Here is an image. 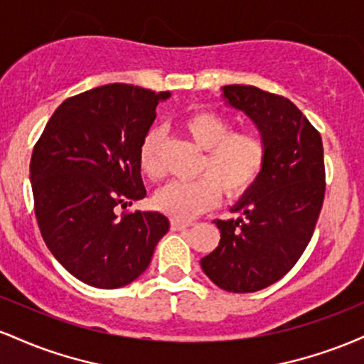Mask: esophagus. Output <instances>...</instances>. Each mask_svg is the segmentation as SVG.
<instances>
[{"label": "esophagus", "mask_w": 364, "mask_h": 364, "mask_svg": "<svg viewBox=\"0 0 364 364\" xmlns=\"http://www.w3.org/2000/svg\"><path fill=\"white\" fill-rule=\"evenodd\" d=\"M190 223H183V220H176V219H171V229L173 231H181V229L190 228Z\"/></svg>", "instance_id": "34e87169"}]
</instances>
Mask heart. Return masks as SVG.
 Returning a JSON list of instances; mask_svg holds the SVG:
<instances>
[{
    "mask_svg": "<svg viewBox=\"0 0 364 364\" xmlns=\"http://www.w3.org/2000/svg\"><path fill=\"white\" fill-rule=\"evenodd\" d=\"M183 128L198 149L205 150L198 173L191 181H171L154 195V207L176 220H190L214 207L223 188L225 196H240L262 174L267 161V141L258 132H232L231 118L214 111H200L183 121ZM162 129L152 128L139 149L140 171L149 179L162 174L159 162Z\"/></svg>",
    "mask_w": 364,
    "mask_h": 364,
    "instance_id": "b5f03b06",
    "label": "heart"
}]
</instances>
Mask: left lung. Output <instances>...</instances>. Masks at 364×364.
<instances>
[{"mask_svg":"<svg viewBox=\"0 0 364 364\" xmlns=\"http://www.w3.org/2000/svg\"><path fill=\"white\" fill-rule=\"evenodd\" d=\"M223 97L257 124L267 161L232 207L243 217L214 220L219 246L200 263L220 289L255 292L282 279L310 243L325 196L323 145L306 116L282 95L225 85Z\"/></svg>","mask_w":364,"mask_h":364,"instance_id":"1","label":"left lung"}]
</instances>
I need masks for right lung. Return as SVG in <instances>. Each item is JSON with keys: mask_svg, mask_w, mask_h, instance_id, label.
<instances>
[{"mask_svg": "<svg viewBox=\"0 0 364 364\" xmlns=\"http://www.w3.org/2000/svg\"><path fill=\"white\" fill-rule=\"evenodd\" d=\"M127 83L73 95L54 111L31 159L37 224L49 252L78 281L116 289L140 277L169 231L159 212L118 217L145 191L139 149L169 99Z\"/></svg>", "mask_w": 364, "mask_h": 364, "instance_id": "right-lung-1", "label": "right lung"}]
</instances>
